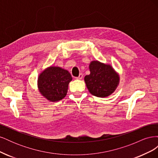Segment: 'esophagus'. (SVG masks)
Returning a JSON list of instances; mask_svg holds the SVG:
<instances>
[{"mask_svg":"<svg viewBox=\"0 0 158 158\" xmlns=\"http://www.w3.org/2000/svg\"><path fill=\"white\" fill-rule=\"evenodd\" d=\"M82 78H83V74H80L79 76H78V77H76V78L78 79V80H81V79H82Z\"/></svg>","mask_w":158,"mask_h":158,"instance_id":"esophagus-1","label":"esophagus"}]
</instances>
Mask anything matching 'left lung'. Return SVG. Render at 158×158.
<instances>
[{"label":"left lung","instance_id":"1","mask_svg":"<svg viewBox=\"0 0 158 158\" xmlns=\"http://www.w3.org/2000/svg\"><path fill=\"white\" fill-rule=\"evenodd\" d=\"M89 70L90 74L85 76L84 81L91 94L105 98L114 92L119 82V76L111 66L92 61Z\"/></svg>","mask_w":158,"mask_h":158}]
</instances>
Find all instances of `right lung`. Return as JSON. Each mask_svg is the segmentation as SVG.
<instances>
[{
    "label": "right lung",
    "mask_w": 158,
    "mask_h": 158,
    "mask_svg": "<svg viewBox=\"0 0 158 158\" xmlns=\"http://www.w3.org/2000/svg\"><path fill=\"white\" fill-rule=\"evenodd\" d=\"M72 79L69 71L51 66L40 75L38 88L45 98L51 102H58L66 96Z\"/></svg>",
    "instance_id": "add662e5"
}]
</instances>
